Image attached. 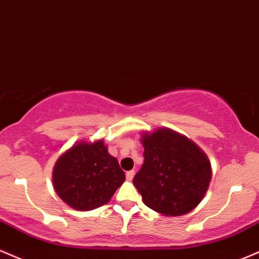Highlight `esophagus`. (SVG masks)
Listing matches in <instances>:
<instances>
[{"instance_id":"1","label":"esophagus","mask_w":259,"mask_h":259,"mask_svg":"<svg viewBox=\"0 0 259 259\" xmlns=\"http://www.w3.org/2000/svg\"><path fill=\"white\" fill-rule=\"evenodd\" d=\"M135 175H136V172L133 171V169H132V171H128V172H127V173H126V178H127V181H132L133 177H135Z\"/></svg>"}]
</instances>
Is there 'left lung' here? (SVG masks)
Returning <instances> with one entry per match:
<instances>
[{
    "mask_svg": "<svg viewBox=\"0 0 259 259\" xmlns=\"http://www.w3.org/2000/svg\"><path fill=\"white\" fill-rule=\"evenodd\" d=\"M144 163L133 178L143 202L165 215H182L201 202L212 178L208 157L169 128L142 136Z\"/></svg>",
    "mask_w": 259,
    "mask_h": 259,
    "instance_id": "8db88e82",
    "label": "left lung"
}]
</instances>
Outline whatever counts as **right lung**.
Listing matches in <instances>:
<instances>
[{
	"mask_svg": "<svg viewBox=\"0 0 259 259\" xmlns=\"http://www.w3.org/2000/svg\"><path fill=\"white\" fill-rule=\"evenodd\" d=\"M126 179L104 142H78L60 155L53 168V187L70 207L90 211L110 201Z\"/></svg>",
	"mask_w": 259,
	"mask_h": 259,
	"instance_id": "add662e5",
	"label": "right lung"
}]
</instances>
